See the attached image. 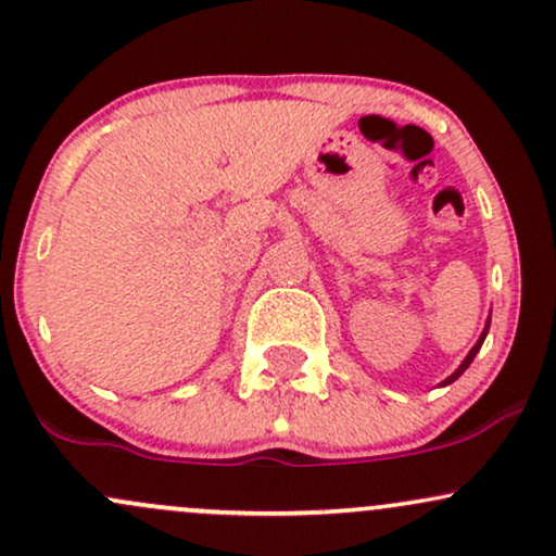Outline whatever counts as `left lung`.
Returning <instances> with one entry per match:
<instances>
[{"mask_svg": "<svg viewBox=\"0 0 556 556\" xmlns=\"http://www.w3.org/2000/svg\"><path fill=\"white\" fill-rule=\"evenodd\" d=\"M488 327H491V319H488V321H485V329H483V334H480V340H478V343H475V345H472V351H469V353H467V358H465V362H462V364H459V369H456V371H454V375H451V377H448V380H443V386H448V382L459 380V377H462V375H465V369L469 367V364H472V358H475V356H478L480 345H483V340H485V334H488Z\"/></svg>", "mask_w": 556, "mask_h": 556, "instance_id": "left-lung-1", "label": "left lung"}]
</instances>
